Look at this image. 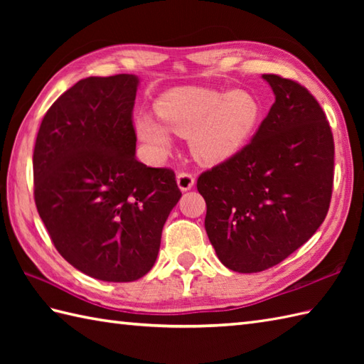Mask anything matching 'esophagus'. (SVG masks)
Returning <instances> with one entry per match:
<instances>
[{
    "instance_id": "34e87169",
    "label": "esophagus",
    "mask_w": 364,
    "mask_h": 364,
    "mask_svg": "<svg viewBox=\"0 0 364 364\" xmlns=\"http://www.w3.org/2000/svg\"><path fill=\"white\" fill-rule=\"evenodd\" d=\"M194 183H196V178L192 173H188V172H180L176 175V184L178 188H180L181 191H189L194 188Z\"/></svg>"
}]
</instances>
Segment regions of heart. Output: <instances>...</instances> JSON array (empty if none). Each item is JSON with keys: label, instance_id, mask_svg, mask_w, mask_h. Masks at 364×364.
Here are the masks:
<instances>
[{"label": "heart", "instance_id": "1", "mask_svg": "<svg viewBox=\"0 0 364 364\" xmlns=\"http://www.w3.org/2000/svg\"><path fill=\"white\" fill-rule=\"evenodd\" d=\"M156 119L136 115L139 139L154 156L172 149V134L189 136L194 156L205 164H220L244 150L261 119V105L249 92L178 87L156 103Z\"/></svg>", "mask_w": 364, "mask_h": 364}]
</instances>
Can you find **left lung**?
Wrapping results in <instances>:
<instances>
[{
    "mask_svg": "<svg viewBox=\"0 0 364 364\" xmlns=\"http://www.w3.org/2000/svg\"><path fill=\"white\" fill-rule=\"evenodd\" d=\"M275 103L241 153L198 176L215 255L241 274L272 267L310 239L330 206L333 136L299 82L262 75Z\"/></svg>",
    "mask_w": 364,
    "mask_h": 364,
    "instance_id": "obj_1",
    "label": "left lung"
}]
</instances>
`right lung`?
Masks as SVG:
<instances>
[{
    "label": "right lung",
    "mask_w": 364,
    "mask_h": 364,
    "mask_svg": "<svg viewBox=\"0 0 364 364\" xmlns=\"http://www.w3.org/2000/svg\"><path fill=\"white\" fill-rule=\"evenodd\" d=\"M137 87L127 73L78 81L45 114L34 146L36 206L54 247L103 282L149 272L181 197L172 170L136 159Z\"/></svg>",
    "instance_id": "add662e5"
}]
</instances>
